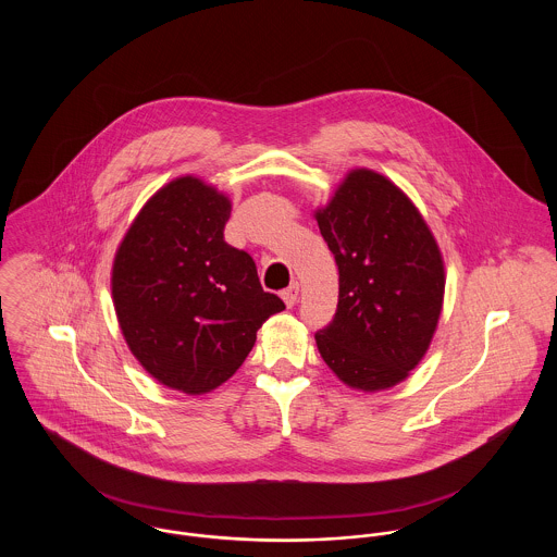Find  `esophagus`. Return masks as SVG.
I'll use <instances>...</instances> for the list:
<instances>
[{"label": "esophagus", "instance_id": "obj_1", "mask_svg": "<svg viewBox=\"0 0 557 557\" xmlns=\"http://www.w3.org/2000/svg\"><path fill=\"white\" fill-rule=\"evenodd\" d=\"M298 294H300V285H298V283H292L287 289H283L281 298H283V302L287 305V309L296 307V302H298Z\"/></svg>", "mask_w": 557, "mask_h": 557}]
</instances>
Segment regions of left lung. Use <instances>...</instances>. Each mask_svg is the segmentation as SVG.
Wrapping results in <instances>:
<instances>
[{
  "instance_id": "1",
  "label": "left lung",
  "mask_w": 557,
  "mask_h": 557,
  "mask_svg": "<svg viewBox=\"0 0 557 557\" xmlns=\"http://www.w3.org/2000/svg\"><path fill=\"white\" fill-rule=\"evenodd\" d=\"M315 221L338 265V305L315 334L319 354L345 386L388 391L437 330L446 287L437 239L397 184L367 166L347 171Z\"/></svg>"
}]
</instances>
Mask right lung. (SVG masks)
Segmentation results:
<instances>
[{
  "mask_svg": "<svg viewBox=\"0 0 557 557\" xmlns=\"http://www.w3.org/2000/svg\"><path fill=\"white\" fill-rule=\"evenodd\" d=\"M232 199L195 175L159 188L131 223L111 268L120 330L162 386L206 395L246 360L257 330L285 309L255 261L223 232Z\"/></svg>",
  "mask_w": 557,
  "mask_h": 557,
  "instance_id": "right-lung-1",
  "label": "right lung"
}]
</instances>
